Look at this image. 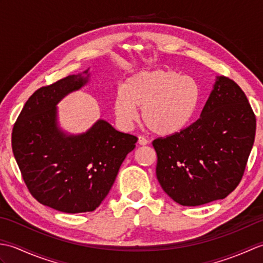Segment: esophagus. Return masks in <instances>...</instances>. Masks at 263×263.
<instances>
[{
    "label": "esophagus",
    "instance_id": "obj_1",
    "mask_svg": "<svg viewBox=\"0 0 263 263\" xmlns=\"http://www.w3.org/2000/svg\"><path fill=\"white\" fill-rule=\"evenodd\" d=\"M148 140L144 137H142V136H140L138 138V143L140 144V146H146V144H148Z\"/></svg>",
    "mask_w": 263,
    "mask_h": 263
}]
</instances>
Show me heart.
Segmentation results:
<instances>
[{
	"label": "heart",
	"instance_id": "b5f03b06",
	"mask_svg": "<svg viewBox=\"0 0 263 263\" xmlns=\"http://www.w3.org/2000/svg\"><path fill=\"white\" fill-rule=\"evenodd\" d=\"M200 102V87L193 78L170 70L140 71L127 78L114 98V114L123 128L141 119L153 132L171 136L185 127Z\"/></svg>",
	"mask_w": 263,
	"mask_h": 263
}]
</instances>
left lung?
I'll return each instance as SVG.
<instances>
[{
	"label": "left lung",
	"mask_w": 263,
	"mask_h": 263,
	"mask_svg": "<svg viewBox=\"0 0 263 263\" xmlns=\"http://www.w3.org/2000/svg\"><path fill=\"white\" fill-rule=\"evenodd\" d=\"M255 127V115L242 89L230 78L217 77L199 119L153 141L161 187L187 206L226 198L242 180Z\"/></svg>",
	"instance_id": "left-lung-1"
}]
</instances>
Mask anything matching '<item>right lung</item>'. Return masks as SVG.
Wrapping results in <instances>:
<instances>
[{
  "instance_id": "obj_1",
  "label": "right lung",
  "mask_w": 263,
  "mask_h": 263,
  "mask_svg": "<svg viewBox=\"0 0 263 263\" xmlns=\"http://www.w3.org/2000/svg\"><path fill=\"white\" fill-rule=\"evenodd\" d=\"M88 71L39 88L12 131L13 155L29 192L38 202L66 214L93 211L102 203L138 141L104 120L80 135L59 126L57 105L87 85Z\"/></svg>"
}]
</instances>
